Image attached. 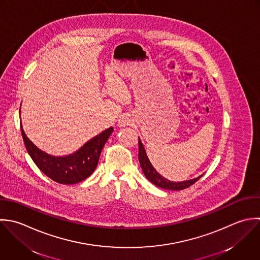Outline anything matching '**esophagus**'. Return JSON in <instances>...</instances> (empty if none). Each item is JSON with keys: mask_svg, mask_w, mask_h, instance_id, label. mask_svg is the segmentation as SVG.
I'll return each instance as SVG.
<instances>
[{"mask_svg": "<svg viewBox=\"0 0 260 260\" xmlns=\"http://www.w3.org/2000/svg\"><path fill=\"white\" fill-rule=\"evenodd\" d=\"M131 121H132V120H131L129 116H128L127 114H124V115H122V116L120 117V119H119V125H120V126H125V125L129 124Z\"/></svg>", "mask_w": 260, "mask_h": 260, "instance_id": "1", "label": "esophagus"}]
</instances>
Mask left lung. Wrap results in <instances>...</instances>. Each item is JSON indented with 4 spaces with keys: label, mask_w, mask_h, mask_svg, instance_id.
Segmentation results:
<instances>
[{
    "label": "left lung",
    "mask_w": 260,
    "mask_h": 260,
    "mask_svg": "<svg viewBox=\"0 0 260 260\" xmlns=\"http://www.w3.org/2000/svg\"><path fill=\"white\" fill-rule=\"evenodd\" d=\"M139 161H140V164H141V167H142V170H143L145 176L156 186L164 188V189H168V190H182V189L188 188L203 176L202 175L198 178H194V179H191L188 181H181V182H172V181H169L168 179L164 178L162 175H160L155 170V168L151 164L140 138H139Z\"/></svg>",
    "instance_id": "obj_1"
}]
</instances>
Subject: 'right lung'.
Listing matches in <instances>:
<instances>
[{"label":"right lung","instance_id":"add662e5","mask_svg":"<svg viewBox=\"0 0 260 260\" xmlns=\"http://www.w3.org/2000/svg\"><path fill=\"white\" fill-rule=\"evenodd\" d=\"M24 145L36 166L47 177L60 184H76L89 177L97 167L101 151L113 133L109 127L87 142L79 151L67 157H52L38 150L26 137L20 124Z\"/></svg>","mask_w":260,"mask_h":260}]
</instances>
